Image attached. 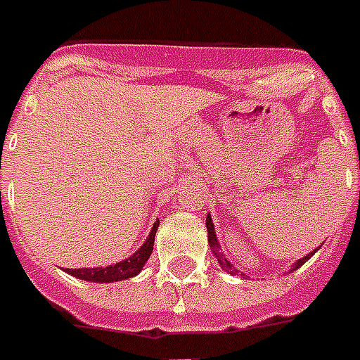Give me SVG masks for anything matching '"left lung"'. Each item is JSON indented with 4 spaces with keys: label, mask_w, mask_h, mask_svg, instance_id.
I'll use <instances>...</instances> for the list:
<instances>
[{
    "label": "left lung",
    "mask_w": 360,
    "mask_h": 360,
    "mask_svg": "<svg viewBox=\"0 0 360 360\" xmlns=\"http://www.w3.org/2000/svg\"><path fill=\"white\" fill-rule=\"evenodd\" d=\"M205 226H207V241H210V247H211V249H213V253H215L217 260H219V264L223 266L224 270H229L230 274H238V270H236L234 266L230 264L229 260L224 259L223 255L219 253V243H217L215 226H213V223H211V217H207V219H205ZM314 253H315V251H314ZM314 253L306 255V257H304V259H300V260H298V262H296V264H295V268H292V270H296V268H300V266L304 264V262H306V260H309V259H311V257H314Z\"/></svg>",
    "instance_id": "8db88e82"
}]
</instances>
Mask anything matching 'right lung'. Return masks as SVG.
<instances>
[{
  "instance_id": "right-lung-1",
  "label": "right lung",
  "mask_w": 360,
  "mask_h": 360,
  "mask_svg": "<svg viewBox=\"0 0 360 360\" xmlns=\"http://www.w3.org/2000/svg\"><path fill=\"white\" fill-rule=\"evenodd\" d=\"M156 229H158V221H156L153 230H150L147 241L137 249L136 253L131 255L130 259L122 260V262H117V264L113 266H105V268H77V270L68 268L65 271L79 279L96 281V283H111V281H122V279L134 278V276H137V274L141 271V268H143L147 259H149L150 253H153Z\"/></svg>"
}]
</instances>
